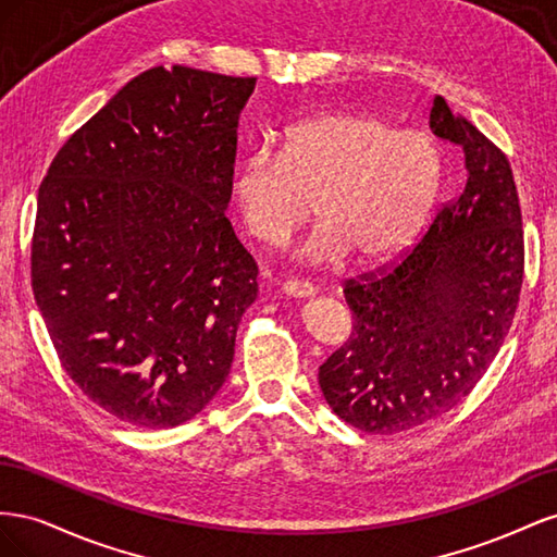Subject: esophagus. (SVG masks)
Segmentation results:
<instances>
[{"label":"esophagus","mask_w":557,"mask_h":557,"mask_svg":"<svg viewBox=\"0 0 557 557\" xmlns=\"http://www.w3.org/2000/svg\"><path fill=\"white\" fill-rule=\"evenodd\" d=\"M281 293L290 295V297H311L315 293V288H313V283H309V281L293 278V281L281 283Z\"/></svg>","instance_id":"esophagus-1"}]
</instances>
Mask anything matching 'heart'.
I'll return each mask as SVG.
<instances>
[{
  "label": "heart",
  "mask_w": 557,
  "mask_h": 557,
  "mask_svg": "<svg viewBox=\"0 0 557 557\" xmlns=\"http://www.w3.org/2000/svg\"><path fill=\"white\" fill-rule=\"evenodd\" d=\"M442 181V150L428 132L372 113L325 111L285 129L283 148L260 146L232 181L250 237L281 244L311 215L320 223L297 256L334 262L393 256L423 225Z\"/></svg>",
  "instance_id": "b5f03b06"
}]
</instances>
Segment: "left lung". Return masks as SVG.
Returning a JSON list of instances; mask_svg holds the SVG:
<instances>
[{"label":"left lung","instance_id":"obj_1","mask_svg":"<svg viewBox=\"0 0 557 557\" xmlns=\"http://www.w3.org/2000/svg\"><path fill=\"white\" fill-rule=\"evenodd\" d=\"M430 127L462 148V190L397 262L346 283L352 332L318 369L332 411L369 434L458 407L499 352L520 297L525 244L507 156L442 95Z\"/></svg>","mask_w":557,"mask_h":557}]
</instances>
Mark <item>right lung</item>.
<instances>
[{
	"instance_id": "1",
	"label": "right lung",
	"mask_w": 557,
	"mask_h": 557,
	"mask_svg": "<svg viewBox=\"0 0 557 557\" xmlns=\"http://www.w3.org/2000/svg\"><path fill=\"white\" fill-rule=\"evenodd\" d=\"M256 78L174 64L117 90L50 162L32 290L64 372L97 407L164 430L221 391L258 264L227 221Z\"/></svg>"
}]
</instances>
